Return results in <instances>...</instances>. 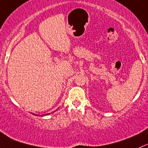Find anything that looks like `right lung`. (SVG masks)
<instances>
[{
	"instance_id": "1",
	"label": "right lung",
	"mask_w": 148,
	"mask_h": 148,
	"mask_svg": "<svg viewBox=\"0 0 148 148\" xmlns=\"http://www.w3.org/2000/svg\"><path fill=\"white\" fill-rule=\"evenodd\" d=\"M51 113H47V114H46V115H41V116H43V115H49V114H51ZM33 115H37V114H35V113H33Z\"/></svg>"
}]
</instances>
